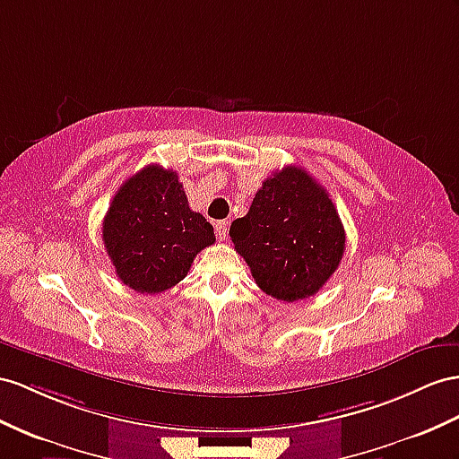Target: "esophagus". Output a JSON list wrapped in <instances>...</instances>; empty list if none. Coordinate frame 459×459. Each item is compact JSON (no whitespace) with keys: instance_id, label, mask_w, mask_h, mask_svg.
<instances>
[{"instance_id":"1","label":"esophagus","mask_w":459,"mask_h":459,"mask_svg":"<svg viewBox=\"0 0 459 459\" xmlns=\"http://www.w3.org/2000/svg\"><path fill=\"white\" fill-rule=\"evenodd\" d=\"M215 232L219 240H225L229 237V221H219L215 225Z\"/></svg>"}]
</instances>
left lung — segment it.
<instances>
[{"label":"left lung","mask_w":459,"mask_h":459,"mask_svg":"<svg viewBox=\"0 0 459 459\" xmlns=\"http://www.w3.org/2000/svg\"><path fill=\"white\" fill-rule=\"evenodd\" d=\"M229 234L255 285L283 302L316 295L345 252V229L333 202L295 164L269 176Z\"/></svg>","instance_id":"1"}]
</instances>
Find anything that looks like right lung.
Masks as SVG:
<instances>
[{
  "label": "right lung",
  "instance_id": "right-lung-1",
  "mask_svg": "<svg viewBox=\"0 0 459 459\" xmlns=\"http://www.w3.org/2000/svg\"><path fill=\"white\" fill-rule=\"evenodd\" d=\"M102 240L117 279L143 295H157L180 283L194 257L215 242V232L190 209L178 174L149 164L116 192Z\"/></svg>",
  "mask_w": 459,
  "mask_h": 459
}]
</instances>
